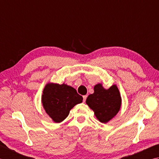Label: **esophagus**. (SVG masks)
Returning <instances> with one entry per match:
<instances>
[{"mask_svg": "<svg viewBox=\"0 0 159 159\" xmlns=\"http://www.w3.org/2000/svg\"><path fill=\"white\" fill-rule=\"evenodd\" d=\"M86 98H87V95H84V96H83V101L85 102Z\"/></svg>", "mask_w": 159, "mask_h": 159, "instance_id": "esophagus-1", "label": "esophagus"}]
</instances>
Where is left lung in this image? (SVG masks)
<instances>
[{"label": "left lung", "instance_id": "obj_1", "mask_svg": "<svg viewBox=\"0 0 159 159\" xmlns=\"http://www.w3.org/2000/svg\"><path fill=\"white\" fill-rule=\"evenodd\" d=\"M86 103L95 112L97 119L106 124L119 111L121 98L116 85L105 89L102 84H98L94 87V93L88 96Z\"/></svg>", "mask_w": 159, "mask_h": 159}]
</instances>
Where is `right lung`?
Returning <instances> with one entry per match:
<instances>
[{"instance_id":"1","label":"right lung","mask_w":159,"mask_h":159,"mask_svg":"<svg viewBox=\"0 0 159 159\" xmlns=\"http://www.w3.org/2000/svg\"><path fill=\"white\" fill-rule=\"evenodd\" d=\"M82 96L66 84L48 83L42 95V103L47 115L56 123L65 119L76 104L82 102Z\"/></svg>"}]
</instances>
